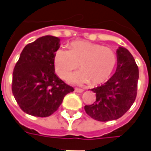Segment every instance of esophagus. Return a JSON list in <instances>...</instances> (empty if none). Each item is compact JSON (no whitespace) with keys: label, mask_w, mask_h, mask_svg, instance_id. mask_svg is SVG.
I'll list each match as a JSON object with an SVG mask.
<instances>
[{"label":"esophagus","mask_w":151,"mask_h":151,"mask_svg":"<svg viewBox=\"0 0 151 151\" xmlns=\"http://www.w3.org/2000/svg\"><path fill=\"white\" fill-rule=\"evenodd\" d=\"M74 91L77 92V93H82V92H83V90H82V89L75 88L74 89Z\"/></svg>","instance_id":"34e87169"}]
</instances>
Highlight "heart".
<instances>
[{
  "instance_id": "heart-1",
  "label": "heart",
  "mask_w": 151,
  "mask_h": 151,
  "mask_svg": "<svg viewBox=\"0 0 151 151\" xmlns=\"http://www.w3.org/2000/svg\"><path fill=\"white\" fill-rule=\"evenodd\" d=\"M116 61V54L111 47L87 41L72 42L69 50L59 48L53 59L60 78H68L79 64L81 70L73 73L70 80L76 84L91 82L93 86L101 84L110 77Z\"/></svg>"
}]
</instances>
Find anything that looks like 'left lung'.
<instances>
[{
    "label": "left lung",
    "mask_w": 151,
    "mask_h": 151,
    "mask_svg": "<svg viewBox=\"0 0 151 151\" xmlns=\"http://www.w3.org/2000/svg\"><path fill=\"white\" fill-rule=\"evenodd\" d=\"M116 73L104 84L91 89L96 95V100L84 108L90 116L99 121L119 119L136 99L139 72L135 60L123 47L116 50Z\"/></svg>",
    "instance_id": "left-lung-1"
}]
</instances>
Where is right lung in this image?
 I'll use <instances>...</instances> for the list:
<instances>
[{"instance_id": "1", "label": "right lung", "mask_w": 151, "mask_h": 151, "mask_svg": "<svg viewBox=\"0 0 151 151\" xmlns=\"http://www.w3.org/2000/svg\"><path fill=\"white\" fill-rule=\"evenodd\" d=\"M60 41L52 35L39 38L25 47L16 63L12 91L22 110L29 115L49 116L74 91L55 73L53 59Z\"/></svg>"}]
</instances>
